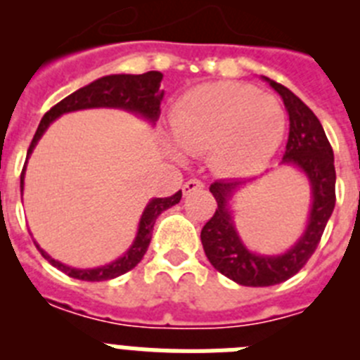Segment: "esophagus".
I'll list each match as a JSON object with an SVG mask.
<instances>
[{
	"mask_svg": "<svg viewBox=\"0 0 360 360\" xmlns=\"http://www.w3.org/2000/svg\"><path fill=\"white\" fill-rule=\"evenodd\" d=\"M200 189H203V182L196 180V178H193V180H187L182 187L184 196H189L191 193H195V191H200Z\"/></svg>",
	"mask_w": 360,
	"mask_h": 360,
	"instance_id": "esophagus-1",
	"label": "esophagus"
}]
</instances>
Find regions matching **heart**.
I'll list each match as a JSON object with an SVG mask.
<instances>
[{
  "label": "heart",
  "instance_id": "heart-1",
  "mask_svg": "<svg viewBox=\"0 0 360 360\" xmlns=\"http://www.w3.org/2000/svg\"><path fill=\"white\" fill-rule=\"evenodd\" d=\"M169 129L186 155L209 153L219 171L247 173L265 165L278 151L287 115L272 95L221 81L187 91L169 111Z\"/></svg>",
  "mask_w": 360,
  "mask_h": 360
}]
</instances>
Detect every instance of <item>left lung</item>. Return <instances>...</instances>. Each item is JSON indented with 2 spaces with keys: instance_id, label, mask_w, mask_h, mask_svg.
Returning <instances> with one entry per match:
<instances>
[{
  "instance_id": "obj_1",
  "label": "left lung",
  "mask_w": 360,
  "mask_h": 360,
  "mask_svg": "<svg viewBox=\"0 0 360 360\" xmlns=\"http://www.w3.org/2000/svg\"><path fill=\"white\" fill-rule=\"evenodd\" d=\"M263 79L281 95L290 119L287 149L281 164L294 165L307 176L311 203L307 227L290 249L281 254H257L240 238L231 211L234 195L252 180H216L211 184L209 191L216 198L218 209L200 234L203 250L218 272L243 287L279 285L297 274L316 252L335 207L333 151L319 119L288 88L269 77Z\"/></svg>"
}]
</instances>
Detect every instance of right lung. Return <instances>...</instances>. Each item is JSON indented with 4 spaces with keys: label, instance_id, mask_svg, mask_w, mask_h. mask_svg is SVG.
<instances>
[{
    "label": "right lung",
    "instance_id": "right-lung-1",
    "mask_svg": "<svg viewBox=\"0 0 360 360\" xmlns=\"http://www.w3.org/2000/svg\"><path fill=\"white\" fill-rule=\"evenodd\" d=\"M162 77L164 75L160 72H148L141 73V75L115 73V75H106V77L97 79V81L90 82L88 86H82V88L73 91L72 95L65 97L61 103H57L52 110L44 113L39 126H37L36 135L32 139L27 157H30L43 133L49 129L50 124L61 115H65V113H70V111L90 110V108H117V110H126L129 113H135V115L148 120L149 124H155L160 117V103L164 98V90L160 88ZM25 169H27V164L23 167V173H21V195H23L25 186ZM180 198H182V191H178V193H174L173 196H167V198L149 200L144 212H142L139 229H136V236L133 243L129 245V249L122 256L117 257L115 262L108 263V265L95 266V269H73V266L53 259L49 252H44L41 249L36 241L34 243H36V247L46 262L52 263L56 269H59L65 274H68L70 278L82 279V281H106V279L119 278V276L126 274L128 270L135 269L141 263L149 247V241H151L153 225H155L157 218L165 209L176 205Z\"/></svg>",
    "mask_w": 360,
    "mask_h": 360
}]
</instances>
